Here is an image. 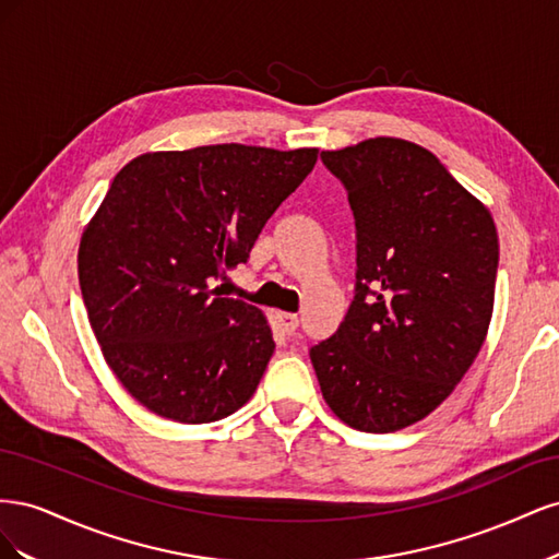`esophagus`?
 <instances>
[{
	"instance_id": "1",
	"label": "esophagus",
	"mask_w": 559,
	"mask_h": 559,
	"mask_svg": "<svg viewBox=\"0 0 559 559\" xmlns=\"http://www.w3.org/2000/svg\"><path fill=\"white\" fill-rule=\"evenodd\" d=\"M277 321L284 333H294L298 329V317L292 312H277Z\"/></svg>"
}]
</instances>
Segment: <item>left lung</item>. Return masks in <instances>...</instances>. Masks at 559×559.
<instances>
[{"label":"left lung","mask_w":559,"mask_h":559,"mask_svg":"<svg viewBox=\"0 0 559 559\" xmlns=\"http://www.w3.org/2000/svg\"><path fill=\"white\" fill-rule=\"evenodd\" d=\"M357 228L354 300L310 349L329 408L392 433L436 411L485 343L499 238L492 214L425 146L376 138L321 151Z\"/></svg>","instance_id":"obj_1"}]
</instances>
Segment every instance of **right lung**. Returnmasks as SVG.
<instances>
[{
	"instance_id": "obj_1",
	"label": "right lung",
	"mask_w": 559,
	"mask_h": 559,
	"mask_svg": "<svg viewBox=\"0 0 559 559\" xmlns=\"http://www.w3.org/2000/svg\"><path fill=\"white\" fill-rule=\"evenodd\" d=\"M317 148L245 144L130 160L81 235L79 284L105 361L134 401L207 425L251 399L275 352L259 308L222 298Z\"/></svg>"
}]
</instances>
